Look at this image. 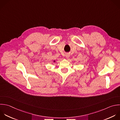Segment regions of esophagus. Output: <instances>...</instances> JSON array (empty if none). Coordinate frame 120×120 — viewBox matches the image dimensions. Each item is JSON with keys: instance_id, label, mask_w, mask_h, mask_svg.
<instances>
[{"instance_id": "obj_1", "label": "esophagus", "mask_w": 120, "mask_h": 120, "mask_svg": "<svg viewBox=\"0 0 120 120\" xmlns=\"http://www.w3.org/2000/svg\"><path fill=\"white\" fill-rule=\"evenodd\" d=\"M69 57H70V54H69V53H67V54H66V57L67 58H69Z\"/></svg>"}]
</instances>
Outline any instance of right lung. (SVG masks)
<instances>
[{
    "instance_id": "1",
    "label": "right lung",
    "mask_w": 120,
    "mask_h": 120,
    "mask_svg": "<svg viewBox=\"0 0 120 120\" xmlns=\"http://www.w3.org/2000/svg\"><path fill=\"white\" fill-rule=\"evenodd\" d=\"M54 62H55V61H54Z\"/></svg>"
}]
</instances>
